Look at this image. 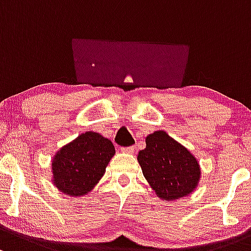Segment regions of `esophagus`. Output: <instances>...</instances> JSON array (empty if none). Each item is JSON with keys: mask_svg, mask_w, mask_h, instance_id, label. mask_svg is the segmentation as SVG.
Here are the masks:
<instances>
[{"mask_svg": "<svg viewBox=\"0 0 251 251\" xmlns=\"http://www.w3.org/2000/svg\"><path fill=\"white\" fill-rule=\"evenodd\" d=\"M121 151L126 152V154H132L134 151V147H126V148H121Z\"/></svg>", "mask_w": 251, "mask_h": 251, "instance_id": "obj_1", "label": "esophagus"}]
</instances>
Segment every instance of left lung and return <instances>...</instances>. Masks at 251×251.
Instances as JSON below:
<instances>
[{
	"label": "left lung",
	"mask_w": 251,
	"mask_h": 251,
	"mask_svg": "<svg viewBox=\"0 0 251 251\" xmlns=\"http://www.w3.org/2000/svg\"><path fill=\"white\" fill-rule=\"evenodd\" d=\"M146 144L137 160L156 196L170 202L192 194L201 179V167L188 148L162 130L147 136Z\"/></svg>",
	"instance_id": "left-lung-1"
}]
</instances>
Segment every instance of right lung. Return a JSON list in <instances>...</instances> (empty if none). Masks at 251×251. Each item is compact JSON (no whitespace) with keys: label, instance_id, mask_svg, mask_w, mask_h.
<instances>
[{"label":"right lung","instance_id":"add662e5","mask_svg":"<svg viewBox=\"0 0 251 251\" xmlns=\"http://www.w3.org/2000/svg\"><path fill=\"white\" fill-rule=\"evenodd\" d=\"M115 154L112 142L86 131L60 148L51 160V180L59 191L83 197L92 191Z\"/></svg>","mask_w":251,"mask_h":251}]
</instances>
